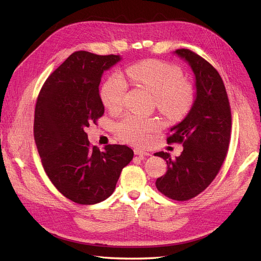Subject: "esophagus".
Listing matches in <instances>:
<instances>
[{"instance_id": "esophagus-1", "label": "esophagus", "mask_w": 261, "mask_h": 261, "mask_svg": "<svg viewBox=\"0 0 261 261\" xmlns=\"http://www.w3.org/2000/svg\"><path fill=\"white\" fill-rule=\"evenodd\" d=\"M134 152H135V154H137V155H150L149 152L145 151V150H141L139 148L134 149Z\"/></svg>"}]
</instances>
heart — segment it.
I'll list each match as a JSON object with an SVG mask.
<instances>
[{
    "instance_id": "obj_1",
    "label": "heart",
    "mask_w": 261,
    "mask_h": 261,
    "mask_svg": "<svg viewBox=\"0 0 261 261\" xmlns=\"http://www.w3.org/2000/svg\"><path fill=\"white\" fill-rule=\"evenodd\" d=\"M130 80L155 96L159 111L169 118L176 120L183 116L194 101V88L184 81L181 69L168 62L146 60L126 69ZM127 84L124 78L114 74L102 85L101 101L110 110H118L127 93ZM160 122L156 118L127 114L116 123L115 130L122 140L133 145H145L151 134L159 130Z\"/></svg>"
}]
</instances>
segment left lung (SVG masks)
<instances>
[{"label":"left lung","mask_w":261,"mask_h":261,"mask_svg":"<svg viewBox=\"0 0 261 261\" xmlns=\"http://www.w3.org/2000/svg\"><path fill=\"white\" fill-rule=\"evenodd\" d=\"M191 66L196 96L185 118L170 129L168 143L183 144L174 160L168 152H156L167 161L168 171L155 181L158 191L171 199L184 201L203 192L215 179L230 144L232 116L222 78L198 54L178 49L174 52Z\"/></svg>","instance_id":"left-lung-1"}]
</instances>
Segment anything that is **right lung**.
I'll return each mask as SVG.
<instances>
[{"label": "right lung", "mask_w": 261, "mask_h": 261, "mask_svg": "<svg viewBox=\"0 0 261 261\" xmlns=\"http://www.w3.org/2000/svg\"><path fill=\"white\" fill-rule=\"evenodd\" d=\"M122 58L77 51L48 77L39 93L34 136L43 169L66 198L94 204L112 195L124 167L134 156L124 145L91 146L85 129L105 113L102 74Z\"/></svg>", "instance_id": "obj_1"}]
</instances>
